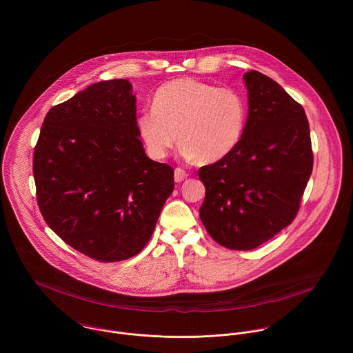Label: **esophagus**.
I'll return each instance as SVG.
<instances>
[{
  "mask_svg": "<svg viewBox=\"0 0 353 353\" xmlns=\"http://www.w3.org/2000/svg\"><path fill=\"white\" fill-rule=\"evenodd\" d=\"M188 178V172L186 171H183L182 168H175V172H174V179H175V182H182V181H185Z\"/></svg>",
  "mask_w": 353,
  "mask_h": 353,
  "instance_id": "34e87169",
  "label": "esophagus"
}]
</instances>
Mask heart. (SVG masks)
I'll use <instances>...</instances> for the list:
<instances>
[{
  "label": "heart",
  "mask_w": 353,
  "mask_h": 353,
  "mask_svg": "<svg viewBox=\"0 0 353 353\" xmlns=\"http://www.w3.org/2000/svg\"><path fill=\"white\" fill-rule=\"evenodd\" d=\"M245 125L246 103L238 91L192 77L161 85L152 110L137 118L139 136L151 157H167L178 140L182 154L200 164L219 161L234 151Z\"/></svg>",
  "instance_id": "b5f03b06"
}]
</instances>
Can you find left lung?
Segmentation results:
<instances>
[{
    "label": "left lung",
    "mask_w": 353,
    "mask_h": 353,
    "mask_svg": "<svg viewBox=\"0 0 353 353\" xmlns=\"http://www.w3.org/2000/svg\"><path fill=\"white\" fill-rule=\"evenodd\" d=\"M243 79L249 115L242 139L228 156L199 170L202 224L231 250H252L294 221L314 163L302 104L256 70Z\"/></svg>",
    "instance_id": "obj_1"
}]
</instances>
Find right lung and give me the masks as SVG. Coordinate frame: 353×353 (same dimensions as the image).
<instances>
[{
    "mask_svg": "<svg viewBox=\"0 0 353 353\" xmlns=\"http://www.w3.org/2000/svg\"><path fill=\"white\" fill-rule=\"evenodd\" d=\"M39 210L70 248L99 262L134 256L174 190V170L147 157L125 80L90 85L45 117L34 151Z\"/></svg>",
    "mask_w": 353,
    "mask_h": 353,
    "instance_id": "add662e5",
    "label": "right lung"
}]
</instances>
